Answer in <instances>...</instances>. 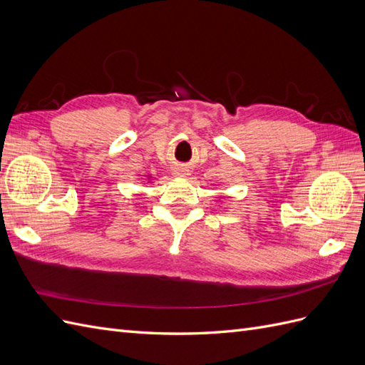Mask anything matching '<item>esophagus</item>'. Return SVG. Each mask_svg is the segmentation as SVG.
I'll list each match as a JSON object with an SVG mask.
<instances>
[{
  "mask_svg": "<svg viewBox=\"0 0 365 365\" xmlns=\"http://www.w3.org/2000/svg\"><path fill=\"white\" fill-rule=\"evenodd\" d=\"M173 175H175V176H180V178H185V176L190 175V170L187 169V168H182V165H181V168H176V169L173 170Z\"/></svg>",
  "mask_w": 365,
  "mask_h": 365,
  "instance_id": "34e87169",
  "label": "esophagus"
}]
</instances>
